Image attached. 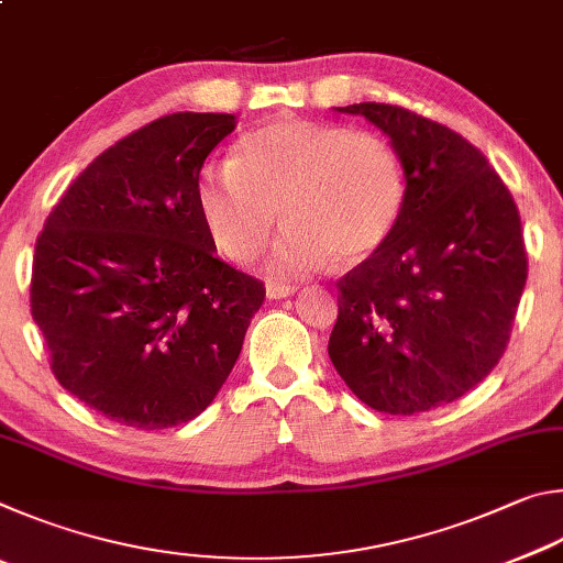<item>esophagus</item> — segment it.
<instances>
[{
  "label": "esophagus",
  "mask_w": 563,
  "mask_h": 563,
  "mask_svg": "<svg viewBox=\"0 0 563 563\" xmlns=\"http://www.w3.org/2000/svg\"><path fill=\"white\" fill-rule=\"evenodd\" d=\"M292 292H298V288H295V285H283V283H268V285H265V295H268L271 300L290 298Z\"/></svg>",
  "instance_id": "1"
}]
</instances>
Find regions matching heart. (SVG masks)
<instances>
[{
    "mask_svg": "<svg viewBox=\"0 0 563 563\" xmlns=\"http://www.w3.org/2000/svg\"><path fill=\"white\" fill-rule=\"evenodd\" d=\"M196 203L218 251L253 263L273 228L275 278H302L325 265L362 263L395 235L407 206V174L375 131L285 117L238 141L231 164L198 170Z\"/></svg>",
    "mask_w": 563,
    "mask_h": 563,
    "instance_id": "obj_1",
    "label": "heart"
}]
</instances>
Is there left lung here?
<instances>
[{
    "instance_id": "8db88e82",
    "label": "left lung",
    "mask_w": 563,
    "mask_h": 563,
    "mask_svg": "<svg viewBox=\"0 0 563 563\" xmlns=\"http://www.w3.org/2000/svg\"><path fill=\"white\" fill-rule=\"evenodd\" d=\"M387 133L407 174L395 235L338 280L328 342L367 407L419 415L470 393L501 360L527 285L517 203L460 133L393 103H352Z\"/></svg>"
}]
</instances>
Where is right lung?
I'll use <instances>...</instances> for the list:
<instances>
[{
	"label": "right lung",
	"instance_id": "add662e5",
	"mask_svg": "<svg viewBox=\"0 0 563 563\" xmlns=\"http://www.w3.org/2000/svg\"><path fill=\"white\" fill-rule=\"evenodd\" d=\"M233 113L178 111L103 151L36 238L30 302L59 385L113 422L166 430L213 402L265 300L216 255L196 203Z\"/></svg>",
	"mask_w": 563,
	"mask_h": 563
}]
</instances>
